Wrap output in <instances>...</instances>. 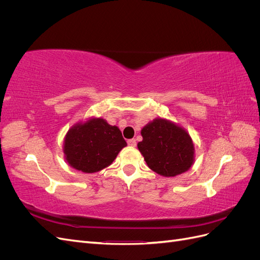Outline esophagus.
Returning <instances> with one entry per match:
<instances>
[{"label": "esophagus", "mask_w": 260, "mask_h": 260, "mask_svg": "<svg viewBox=\"0 0 260 260\" xmlns=\"http://www.w3.org/2000/svg\"><path fill=\"white\" fill-rule=\"evenodd\" d=\"M128 145H129V146H132V147H135V146L137 145V142H136V140H135V139H131V140H128Z\"/></svg>", "instance_id": "obj_1"}]
</instances>
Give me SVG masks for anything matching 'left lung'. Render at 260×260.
I'll return each instance as SVG.
<instances>
[{
	"mask_svg": "<svg viewBox=\"0 0 260 260\" xmlns=\"http://www.w3.org/2000/svg\"><path fill=\"white\" fill-rule=\"evenodd\" d=\"M138 143L149 169L162 177H176L187 171L195 160V147L188 132L166 118H155L141 130Z\"/></svg>",
	"mask_w": 260,
	"mask_h": 260,
	"instance_id": "1",
	"label": "left lung"
}]
</instances>
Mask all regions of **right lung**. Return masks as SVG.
Listing matches in <instances>:
<instances>
[{"mask_svg": "<svg viewBox=\"0 0 260 260\" xmlns=\"http://www.w3.org/2000/svg\"><path fill=\"white\" fill-rule=\"evenodd\" d=\"M127 146L121 131L101 117L75 123L64 139L62 152L70 167L93 174L112 165Z\"/></svg>", "mask_w": 260, "mask_h": 260, "instance_id": "1", "label": "right lung"}]
</instances>
